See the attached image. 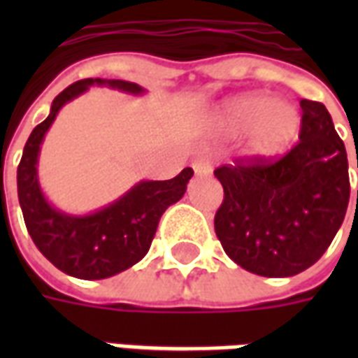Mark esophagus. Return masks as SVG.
Segmentation results:
<instances>
[{"mask_svg":"<svg viewBox=\"0 0 358 358\" xmlns=\"http://www.w3.org/2000/svg\"><path fill=\"white\" fill-rule=\"evenodd\" d=\"M194 171L197 176H209L210 172H213V166L207 159H197L194 163Z\"/></svg>","mask_w":358,"mask_h":358,"instance_id":"34e87169","label":"esophagus"}]
</instances>
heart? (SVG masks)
Masks as SVG:
<instances>
[{"mask_svg":"<svg viewBox=\"0 0 358 358\" xmlns=\"http://www.w3.org/2000/svg\"><path fill=\"white\" fill-rule=\"evenodd\" d=\"M213 126L230 138L245 134L249 157L274 159L293 148L303 118L289 99H274L268 92H248L220 101L213 110Z\"/></svg>","mask_w":358,"mask_h":358,"instance_id":"heart-1","label":"heart"}]
</instances>
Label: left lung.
<instances>
[{"label":"left lung","mask_w":358,"mask_h":358,"mask_svg":"<svg viewBox=\"0 0 358 358\" xmlns=\"http://www.w3.org/2000/svg\"><path fill=\"white\" fill-rule=\"evenodd\" d=\"M301 109L299 143L280 161L215 171L224 187L217 238L234 263L259 276L287 278L313 266L349 205L347 151L330 113L308 99H301Z\"/></svg>","instance_id":"8db88e82"}]
</instances>
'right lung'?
<instances>
[{"label":"right lung","instance_id":"right-lung-1","mask_svg":"<svg viewBox=\"0 0 358 358\" xmlns=\"http://www.w3.org/2000/svg\"><path fill=\"white\" fill-rule=\"evenodd\" d=\"M92 86L128 95L148 94L140 84L107 78H86L69 86L53 99L48 118L32 130L17 171L20 209L36 248L59 270L80 280L110 278L140 263L148 255L163 213L184 197L194 176L192 169H184L172 180H140L118 199L86 215L51 205L38 176L43 138L59 110Z\"/></svg>","mask_w":358,"mask_h":358}]
</instances>
